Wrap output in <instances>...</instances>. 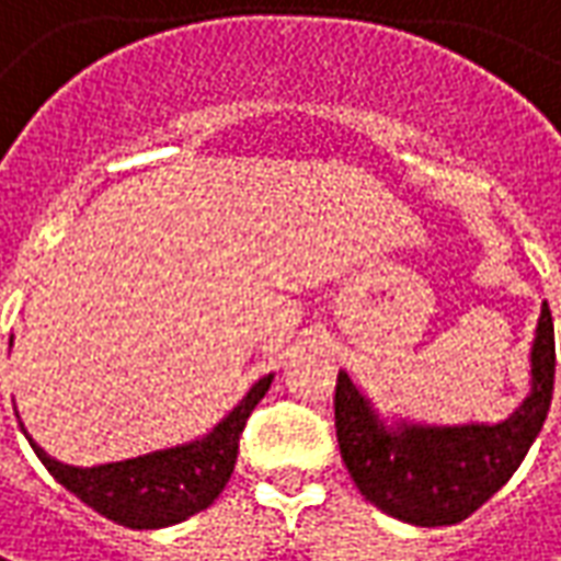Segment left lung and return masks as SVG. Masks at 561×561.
<instances>
[{"label": "left lung", "instance_id": "8db88e82", "mask_svg": "<svg viewBox=\"0 0 561 561\" xmlns=\"http://www.w3.org/2000/svg\"><path fill=\"white\" fill-rule=\"evenodd\" d=\"M556 335L543 302L531 345V393L501 424H388L357 385L335 378V436L351 480L381 513L409 525H455L516 473L550 412Z\"/></svg>", "mask_w": 561, "mask_h": 561}]
</instances>
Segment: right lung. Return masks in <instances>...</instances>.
I'll return each instance as SVG.
<instances>
[{"mask_svg":"<svg viewBox=\"0 0 561 561\" xmlns=\"http://www.w3.org/2000/svg\"><path fill=\"white\" fill-rule=\"evenodd\" d=\"M272 378H259L241 403L216 424L207 436L173 449L149 451L140 458H127L115 465L72 467L54 461L45 449H38L33 436L26 434L38 461L48 467L54 480L81 497L100 516L127 528H164L195 516L214 504L219 492L231 480L238 461L243 424L250 412L272 388Z\"/></svg>","mask_w":561,"mask_h":561,"instance_id":"obj_1","label":"right lung"}]
</instances>
